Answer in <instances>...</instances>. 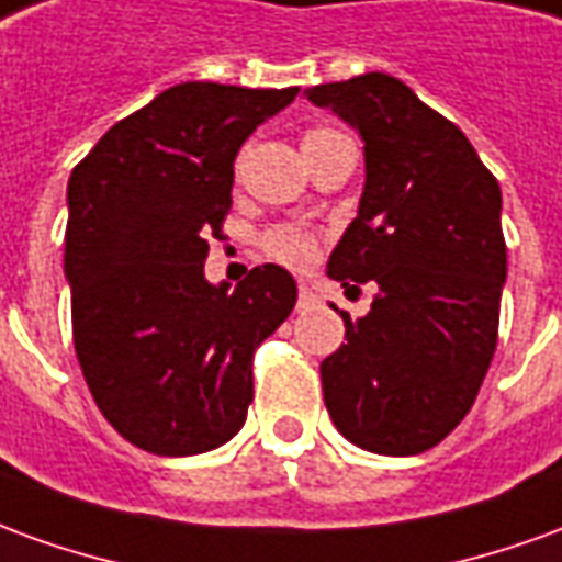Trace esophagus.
Returning a JSON list of instances; mask_svg holds the SVG:
<instances>
[{
    "label": "esophagus",
    "instance_id": "34e87169",
    "mask_svg": "<svg viewBox=\"0 0 562 562\" xmlns=\"http://www.w3.org/2000/svg\"><path fill=\"white\" fill-rule=\"evenodd\" d=\"M318 304H322V301H318V294L313 292V289H306V285H301V292H297V313H306V310H316Z\"/></svg>",
    "mask_w": 562,
    "mask_h": 562
}]
</instances>
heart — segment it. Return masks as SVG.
Listing matches in <instances>:
<instances>
[{
	"label": "heart",
	"mask_w": 562,
	"mask_h": 562,
	"mask_svg": "<svg viewBox=\"0 0 562 562\" xmlns=\"http://www.w3.org/2000/svg\"><path fill=\"white\" fill-rule=\"evenodd\" d=\"M342 140H349L342 132H334V128H310L301 138V147H304L306 161H313L322 153H328L330 147H337ZM261 246L270 258H277L289 268H306L313 265V258L318 252L316 237L304 228H294V225H280V228H270L265 237H261Z\"/></svg>",
	"instance_id": "obj_1"
}]
</instances>
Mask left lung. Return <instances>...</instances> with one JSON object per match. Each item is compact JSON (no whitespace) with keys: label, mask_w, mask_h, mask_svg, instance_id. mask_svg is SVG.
Returning <instances> with one entry per match:
<instances>
[{"label":"left lung","mask_w":562,"mask_h":562,"mask_svg":"<svg viewBox=\"0 0 562 562\" xmlns=\"http://www.w3.org/2000/svg\"><path fill=\"white\" fill-rule=\"evenodd\" d=\"M306 99L364 140V192L328 277L379 285L364 318L340 313L346 342L322 361L325 406L358 448L422 454L463 422L494 358L499 183L467 135L391 75L318 83Z\"/></svg>","instance_id":"8db88e82"}]
</instances>
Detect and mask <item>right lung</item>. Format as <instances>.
Wrapping results in <instances>:
<instances>
[{
    "mask_svg": "<svg viewBox=\"0 0 562 562\" xmlns=\"http://www.w3.org/2000/svg\"><path fill=\"white\" fill-rule=\"evenodd\" d=\"M297 87L177 83L120 120L68 177L66 280L80 370L116 434L161 458L225 446L252 403V355L297 301L265 265L210 285L234 159Z\"/></svg>",
    "mask_w": 562,
    "mask_h": 562,
    "instance_id": "1",
    "label": "right lung"
}]
</instances>
